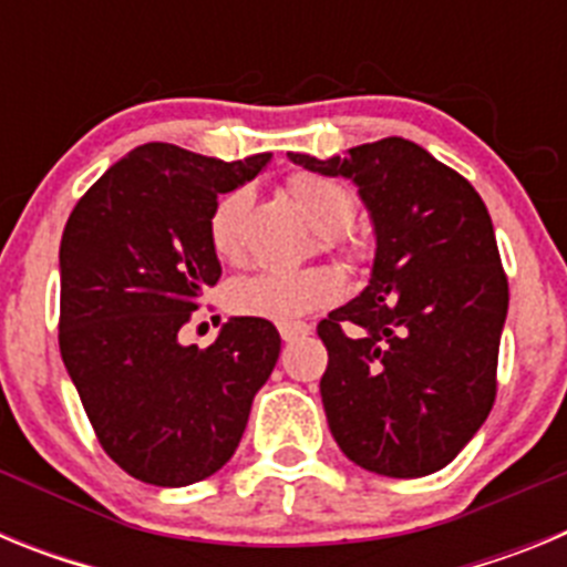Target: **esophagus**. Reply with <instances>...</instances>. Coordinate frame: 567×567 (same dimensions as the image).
<instances>
[{"mask_svg":"<svg viewBox=\"0 0 567 567\" xmlns=\"http://www.w3.org/2000/svg\"><path fill=\"white\" fill-rule=\"evenodd\" d=\"M303 334H309V327L307 323H289V327H280V338L287 340H298V338H303Z\"/></svg>","mask_w":567,"mask_h":567,"instance_id":"obj_1","label":"esophagus"}]
</instances>
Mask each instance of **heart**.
<instances>
[{"instance_id":"1","label":"heart","mask_w":567,"mask_h":567,"mask_svg":"<svg viewBox=\"0 0 567 567\" xmlns=\"http://www.w3.org/2000/svg\"><path fill=\"white\" fill-rule=\"evenodd\" d=\"M287 193L300 215L318 229L323 247L352 249V240L343 227L352 218L354 198L343 184L315 173H298L287 182ZM247 207L249 195L244 189H233L215 202L207 233L218 258L235 260L240 255V221L247 215ZM340 289H343V280L329 267L264 269V272L235 280L229 303L238 315L289 327L315 309L332 303Z\"/></svg>"}]
</instances>
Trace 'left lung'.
I'll use <instances>...</instances> for the list:
<instances>
[{
	"mask_svg": "<svg viewBox=\"0 0 567 567\" xmlns=\"http://www.w3.org/2000/svg\"><path fill=\"white\" fill-rule=\"evenodd\" d=\"M289 162L349 178L374 229L369 284L318 327L332 437L383 477L434 474L480 432L497 394L508 280L488 209L463 175L398 135Z\"/></svg>",
	"mask_w": 567,
	"mask_h": 567,
	"instance_id": "1",
	"label": "left lung"
}]
</instances>
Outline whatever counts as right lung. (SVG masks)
<instances>
[{
  "label": "right lung",
  "instance_id": "right-lung-1",
  "mask_svg": "<svg viewBox=\"0 0 567 567\" xmlns=\"http://www.w3.org/2000/svg\"><path fill=\"white\" fill-rule=\"evenodd\" d=\"M272 153L221 162L142 144L70 213L59 247V349L104 452L130 477L182 488L227 465L280 354L269 320L229 318L207 349L178 332L221 278L209 213Z\"/></svg>",
  "mask_w": 567,
  "mask_h": 567
}]
</instances>
